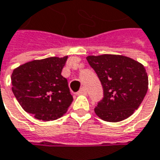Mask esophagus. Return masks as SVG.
Returning a JSON list of instances; mask_svg holds the SVG:
<instances>
[{
  "mask_svg": "<svg viewBox=\"0 0 160 160\" xmlns=\"http://www.w3.org/2000/svg\"><path fill=\"white\" fill-rule=\"evenodd\" d=\"M77 94H78V95H86V94H87V89H85V88H81V89L78 91Z\"/></svg>",
  "mask_w": 160,
  "mask_h": 160,
  "instance_id": "obj_1",
  "label": "esophagus"
}]
</instances>
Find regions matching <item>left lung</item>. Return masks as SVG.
Masks as SVG:
<instances>
[{"mask_svg":"<svg viewBox=\"0 0 160 160\" xmlns=\"http://www.w3.org/2000/svg\"><path fill=\"white\" fill-rule=\"evenodd\" d=\"M103 88V99L95 113L108 122H118L131 116L148 91V78L144 66L122 55L88 56Z\"/></svg>","mask_w":160,"mask_h":160,"instance_id":"obj_1","label":"left lung"}]
</instances>
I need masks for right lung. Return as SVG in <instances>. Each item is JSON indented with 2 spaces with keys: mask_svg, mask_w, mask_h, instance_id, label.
I'll return each instance as SVG.
<instances>
[{
  "mask_svg": "<svg viewBox=\"0 0 160 160\" xmlns=\"http://www.w3.org/2000/svg\"><path fill=\"white\" fill-rule=\"evenodd\" d=\"M68 56L29 61L12 74V92L24 110L44 121L61 118L73 98L61 71Z\"/></svg>",
  "mask_w": 160,
  "mask_h": 160,
  "instance_id": "add662e5",
  "label": "right lung"
}]
</instances>
